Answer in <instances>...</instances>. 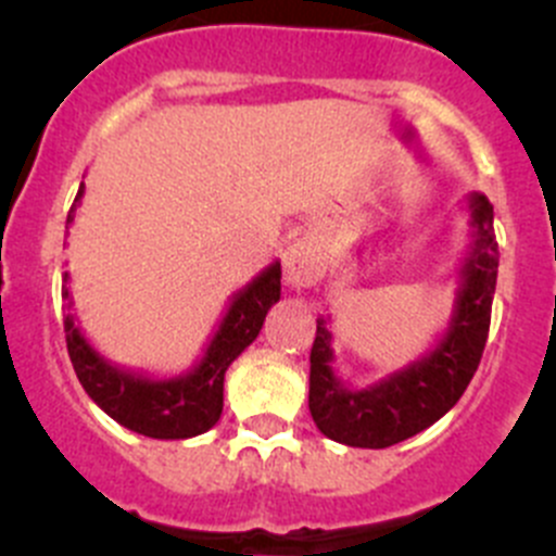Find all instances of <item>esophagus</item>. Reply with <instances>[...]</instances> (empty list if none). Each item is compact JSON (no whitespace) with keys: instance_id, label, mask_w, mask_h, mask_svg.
Masks as SVG:
<instances>
[{"instance_id":"esophagus-1","label":"esophagus","mask_w":556,"mask_h":556,"mask_svg":"<svg viewBox=\"0 0 556 556\" xmlns=\"http://www.w3.org/2000/svg\"><path fill=\"white\" fill-rule=\"evenodd\" d=\"M282 271H285V282L295 290L309 288V285H314L319 277H323V268H319L317 257L312 255V250L304 242H293L288 250H285Z\"/></svg>"}]
</instances>
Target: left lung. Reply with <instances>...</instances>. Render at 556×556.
Wrapping results in <instances>:
<instances>
[{"mask_svg":"<svg viewBox=\"0 0 556 556\" xmlns=\"http://www.w3.org/2000/svg\"><path fill=\"white\" fill-rule=\"evenodd\" d=\"M470 244L454 271V301L446 328L430 350L379 382L355 387L336 368L330 314L317 317L309 355V412L319 433L361 450H384L422 433L459 401L484 352L497 282V242L486 195H465Z\"/></svg>","mask_w":556,"mask_h":556,"instance_id":"obj_1","label":"left lung"}]
</instances>
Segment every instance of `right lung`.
<instances>
[{
    "instance_id": "add662e5",
    "label": "right lung",
    "mask_w": 556,
    "mask_h": 556,
    "mask_svg": "<svg viewBox=\"0 0 556 556\" xmlns=\"http://www.w3.org/2000/svg\"><path fill=\"white\" fill-rule=\"evenodd\" d=\"M86 185L75 195L66 226L75 223L77 206H80ZM282 266L279 261L268 263L252 282L228 299L220 323L212 330L210 341L201 350V357L182 374L159 377V374L139 371V368L117 366L106 361L102 352L83 333L80 319L72 306L70 271H64V295L66 314V350L75 366L83 390L93 403L115 419L123 428L139 435L161 441H182L206 433L215 428L223 414V382L233 361L257 339L268 309L282 295Z\"/></svg>"
}]
</instances>
